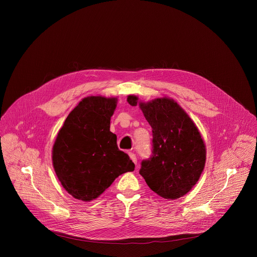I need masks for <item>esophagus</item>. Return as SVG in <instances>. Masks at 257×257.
<instances>
[{
	"label": "esophagus",
	"instance_id": "esophagus-1",
	"mask_svg": "<svg viewBox=\"0 0 257 257\" xmlns=\"http://www.w3.org/2000/svg\"><path fill=\"white\" fill-rule=\"evenodd\" d=\"M129 157H130V159L132 160V162L136 165L137 164V159H136V156L133 154V153H129Z\"/></svg>",
	"mask_w": 257,
	"mask_h": 257
}]
</instances>
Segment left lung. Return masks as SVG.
I'll return each instance as SVG.
<instances>
[{"instance_id": "obj_1", "label": "left lung", "mask_w": 257, "mask_h": 257, "mask_svg": "<svg viewBox=\"0 0 257 257\" xmlns=\"http://www.w3.org/2000/svg\"><path fill=\"white\" fill-rule=\"evenodd\" d=\"M137 96L129 95L131 105ZM153 128L152 156L141 162L139 174L146 184L166 199H177L196 184L205 165V145L201 135L183 108L171 98L139 102Z\"/></svg>"}]
</instances>
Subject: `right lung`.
Wrapping results in <instances>:
<instances>
[{"label": "right lung", "instance_id": "right-lung-1", "mask_svg": "<svg viewBox=\"0 0 257 257\" xmlns=\"http://www.w3.org/2000/svg\"><path fill=\"white\" fill-rule=\"evenodd\" d=\"M117 98H83L68 115L53 146V165L62 186L73 197L90 201L120 175L134 171L129 156L120 151L109 121Z\"/></svg>", "mask_w": 257, "mask_h": 257}]
</instances>
